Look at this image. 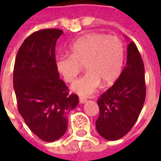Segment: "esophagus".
I'll use <instances>...</instances> for the list:
<instances>
[{
	"label": "esophagus",
	"instance_id": "esophagus-1",
	"mask_svg": "<svg viewBox=\"0 0 161 161\" xmlns=\"http://www.w3.org/2000/svg\"><path fill=\"white\" fill-rule=\"evenodd\" d=\"M79 102H80L81 103H85L87 102V99L84 97H80L79 98Z\"/></svg>",
	"mask_w": 161,
	"mask_h": 161
}]
</instances>
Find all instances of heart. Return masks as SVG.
<instances>
[{"instance_id": "heart-1", "label": "heart", "mask_w": 161, "mask_h": 161, "mask_svg": "<svg viewBox=\"0 0 161 161\" xmlns=\"http://www.w3.org/2000/svg\"><path fill=\"white\" fill-rule=\"evenodd\" d=\"M70 55L57 58L56 68L66 83H73L84 66L88 73L71 86L80 96L89 97L100 87L110 85L120 76L124 62V46L118 38L91 33L73 43Z\"/></svg>"}]
</instances>
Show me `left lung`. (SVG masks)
Here are the masks:
<instances>
[{"mask_svg": "<svg viewBox=\"0 0 161 161\" xmlns=\"http://www.w3.org/2000/svg\"><path fill=\"white\" fill-rule=\"evenodd\" d=\"M145 98L144 64L137 46L131 41L127 48V64L120 77L98 98V134L108 141H116L127 135L137 121Z\"/></svg>", "mask_w": 161, "mask_h": 161, "instance_id": "8db88e82", "label": "left lung"}]
</instances>
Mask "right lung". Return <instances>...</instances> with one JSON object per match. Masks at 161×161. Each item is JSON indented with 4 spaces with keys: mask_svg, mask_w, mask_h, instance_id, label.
<instances>
[{
    "mask_svg": "<svg viewBox=\"0 0 161 161\" xmlns=\"http://www.w3.org/2000/svg\"><path fill=\"white\" fill-rule=\"evenodd\" d=\"M63 33L42 29L24 40L14 68V90L18 110L26 124L42 141L58 140L67 130V115L78 104L69 94L56 68L55 46Z\"/></svg>",
    "mask_w": 161,
    "mask_h": 161,
    "instance_id": "add662e5",
    "label": "right lung"
}]
</instances>
